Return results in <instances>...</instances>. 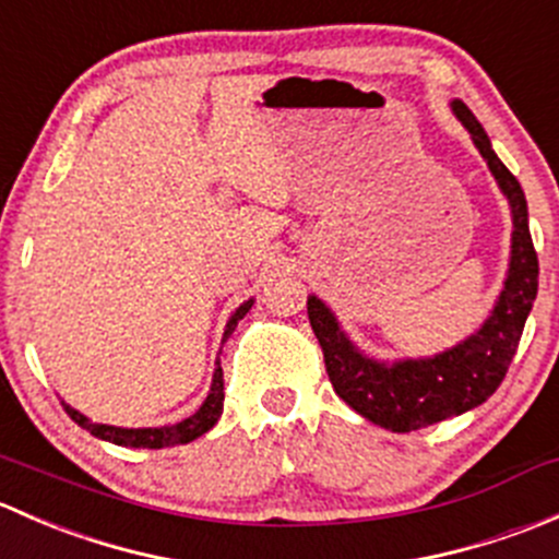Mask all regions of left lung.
<instances>
[{
    "label": "left lung",
    "mask_w": 559,
    "mask_h": 559,
    "mask_svg": "<svg viewBox=\"0 0 559 559\" xmlns=\"http://www.w3.org/2000/svg\"><path fill=\"white\" fill-rule=\"evenodd\" d=\"M452 107L456 118L473 134V143L487 159L489 170L503 194L509 197L511 213H514L509 278L492 316L484 321L476 335L454 346L452 352H443L432 359L381 365L362 357L348 343L324 302L308 297V319L324 354V368L335 394L365 419L392 432L421 430V427L481 405L509 373L524 321L538 292V253L530 238L527 200H524L520 180L498 159L487 132L467 110V105L454 103Z\"/></svg>",
    "instance_id": "left-lung-1"
}]
</instances>
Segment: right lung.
Wrapping results in <instances>:
<instances>
[{"instance_id":"add662e5","label":"right lung","mask_w":559,"mask_h":559,"mask_svg":"<svg viewBox=\"0 0 559 559\" xmlns=\"http://www.w3.org/2000/svg\"><path fill=\"white\" fill-rule=\"evenodd\" d=\"M251 302L253 300L243 302V306L235 311L233 319H229L227 330H224V337L233 335V330L238 326V321L248 313ZM222 408H224V373H222V368H216V373H213L211 394H207L205 403L200 405V411H197V414H191L189 419L178 421V425H173V427H145V430H123V427H110V425H97V421H88L86 416L78 414L75 408L64 405V411L70 414V419L78 421L83 430H88L92 436L103 438V441L116 443V447H132V449L183 447V443H189V441H194V438L205 436V432L211 430V427L218 421V416H222Z\"/></svg>"}]
</instances>
